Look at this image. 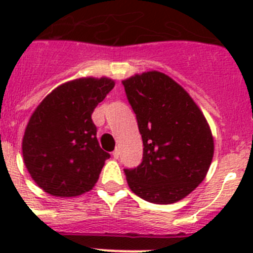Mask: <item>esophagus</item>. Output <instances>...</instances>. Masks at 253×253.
Here are the masks:
<instances>
[{
	"label": "esophagus",
	"mask_w": 253,
	"mask_h": 253,
	"mask_svg": "<svg viewBox=\"0 0 253 253\" xmlns=\"http://www.w3.org/2000/svg\"><path fill=\"white\" fill-rule=\"evenodd\" d=\"M119 154H120L119 149H115V151L113 152V157L115 158V160H118V158H119Z\"/></svg>",
	"instance_id": "1"
}]
</instances>
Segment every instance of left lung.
Here are the masks:
<instances>
[{
	"instance_id": "obj_1",
	"label": "left lung",
	"mask_w": 253,
	"mask_h": 253,
	"mask_svg": "<svg viewBox=\"0 0 253 253\" xmlns=\"http://www.w3.org/2000/svg\"><path fill=\"white\" fill-rule=\"evenodd\" d=\"M137 115L143 161L125 169L135 195L154 204H172L202 184L214 154V139L203 111L171 77L158 71L123 81Z\"/></svg>"
}]
</instances>
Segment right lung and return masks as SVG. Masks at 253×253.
Wrapping results in <instances>:
<instances>
[{
  "label": "right lung",
  "instance_id": "obj_1",
  "mask_svg": "<svg viewBox=\"0 0 253 253\" xmlns=\"http://www.w3.org/2000/svg\"><path fill=\"white\" fill-rule=\"evenodd\" d=\"M115 86L111 78L82 77L51 91L38 105L22 138V157L35 184L57 198L92 190L105 161L91 115Z\"/></svg>",
  "mask_w": 253,
  "mask_h": 253
}]
</instances>
